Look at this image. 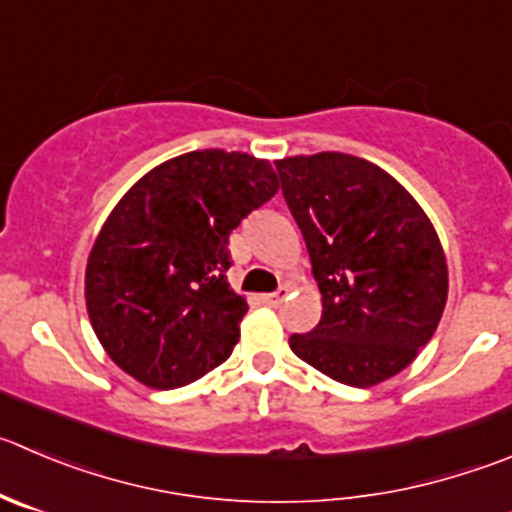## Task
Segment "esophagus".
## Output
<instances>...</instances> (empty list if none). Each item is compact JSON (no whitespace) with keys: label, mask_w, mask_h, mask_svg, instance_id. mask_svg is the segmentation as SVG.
Instances as JSON below:
<instances>
[{"label":"esophagus","mask_w":512,"mask_h":512,"mask_svg":"<svg viewBox=\"0 0 512 512\" xmlns=\"http://www.w3.org/2000/svg\"><path fill=\"white\" fill-rule=\"evenodd\" d=\"M286 294H289V289H286V286H281L279 291H274V294H264V304H269V306H279L281 301L286 299Z\"/></svg>","instance_id":"obj_1"}]
</instances>
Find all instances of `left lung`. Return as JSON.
<instances>
[{
  "label": "left lung",
  "mask_w": 512,
  "mask_h": 512,
  "mask_svg": "<svg viewBox=\"0 0 512 512\" xmlns=\"http://www.w3.org/2000/svg\"><path fill=\"white\" fill-rule=\"evenodd\" d=\"M299 223L321 321L291 352L349 387H374L417 357L440 324L447 261L420 203L379 165L347 153L276 160Z\"/></svg>",
  "instance_id": "obj_1"
}]
</instances>
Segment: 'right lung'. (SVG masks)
<instances>
[{"label": "right lung", "instance_id": "add662e5", "mask_svg": "<svg viewBox=\"0 0 512 512\" xmlns=\"http://www.w3.org/2000/svg\"><path fill=\"white\" fill-rule=\"evenodd\" d=\"M276 191L269 160L211 148L165 160L120 198L87 259L85 301L123 372L175 389L231 357L248 304L226 279L228 236Z\"/></svg>", "mask_w": 512, "mask_h": 512}]
</instances>
